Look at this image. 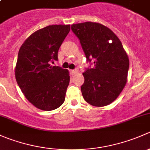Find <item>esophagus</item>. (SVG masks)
<instances>
[{
  "instance_id": "34e87169",
  "label": "esophagus",
  "mask_w": 150,
  "mask_h": 150,
  "mask_svg": "<svg viewBox=\"0 0 150 150\" xmlns=\"http://www.w3.org/2000/svg\"><path fill=\"white\" fill-rule=\"evenodd\" d=\"M78 69H71V70H70V74L72 75H75V74L78 73Z\"/></svg>"
}]
</instances>
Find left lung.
<instances>
[{"label": "left lung", "mask_w": 150, "mask_h": 150, "mask_svg": "<svg viewBox=\"0 0 150 150\" xmlns=\"http://www.w3.org/2000/svg\"><path fill=\"white\" fill-rule=\"evenodd\" d=\"M80 40L86 60L93 67L83 73L81 92L86 102L104 107L114 102L127 82L129 59L115 34L102 24L86 22L72 25Z\"/></svg>", "instance_id": "obj_1"}]
</instances>
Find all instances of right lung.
Masks as SVG:
<instances>
[{
  "instance_id": "obj_1",
  "label": "right lung",
  "mask_w": 150,
  "mask_h": 150,
  "mask_svg": "<svg viewBox=\"0 0 150 150\" xmlns=\"http://www.w3.org/2000/svg\"><path fill=\"white\" fill-rule=\"evenodd\" d=\"M69 30V25H49L33 33L19 48L16 82L26 99L40 110H55L65 99L69 71L51 63L58 60V51Z\"/></svg>"
}]
</instances>
